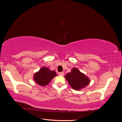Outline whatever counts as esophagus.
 <instances>
[{"mask_svg":"<svg viewBox=\"0 0 122 122\" xmlns=\"http://www.w3.org/2000/svg\"><path fill=\"white\" fill-rule=\"evenodd\" d=\"M59 74L60 75V76H63L64 75V72H59Z\"/></svg>","mask_w":122,"mask_h":122,"instance_id":"esophagus-1","label":"esophagus"}]
</instances>
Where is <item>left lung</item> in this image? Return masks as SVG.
<instances>
[{
    "mask_svg": "<svg viewBox=\"0 0 122 122\" xmlns=\"http://www.w3.org/2000/svg\"><path fill=\"white\" fill-rule=\"evenodd\" d=\"M65 78L72 89L75 90H81L90 82L89 77L76 68H73L70 72L67 73Z\"/></svg>",
    "mask_w": 122,
    "mask_h": 122,
    "instance_id": "left-lung-1",
    "label": "left lung"
}]
</instances>
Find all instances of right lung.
Returning a JSON list of instances; mask_svg holds the SVG:
<instances>
[{"label": "right lung", "mask_w": 122, "mask_h": 122, "mask_svg": "<svg viewBox=\"0 0 122 122\" xmlns=\"http://www.w3.org/2000/svg\"><path fill=\"white\" fill-rule=\"evenodd\" d=\"M56 76L57 74L56 71H51L47 67L43 66L35 73L33 80L38 84L45 86L48 85L51 80Z\"/></svg>", "instance_id": "1"}]
</instances>
